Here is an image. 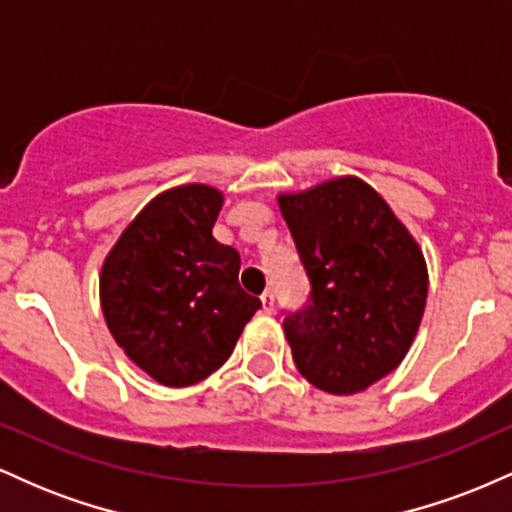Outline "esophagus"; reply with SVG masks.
Here are the masks:
<instances>
[{"label":"esophagus","mask_w":512,"mask_h":512,"mask_svg":"<svg viewBox=\"0 0 512 512\" xmlns=\"http://www.w3.org/2000/svg\"><path fill=\"white\" fill-rule=\"evenodd\" d=\"M260 298H262V310H264V313H274V293L272 291H264Z\"/></svg>","instance_id":"34e87169"}]
</instances>
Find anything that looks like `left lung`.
Returning <instances> with one entry per match:
<instances>
[{"label":"left lung","mask_w":512,"mask_h":512,"mask_svg":"<svg viewBox=\"0 0 512 512\" xmlns=\"http://www.w3.org/2000/svg\"><path fill=\"white\" fill-rule=\"evenodd\" d=\"M276 199L310 279L308 303L284 320L293 363L330 395L366 390L414 342L428 296L424 252L354 175Z\"/></svg>","instance_id":"left-lung-1"}]
</instances>
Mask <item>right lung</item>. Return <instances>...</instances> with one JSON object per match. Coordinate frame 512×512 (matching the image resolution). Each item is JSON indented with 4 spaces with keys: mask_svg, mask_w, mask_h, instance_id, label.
I'll return each instance as SVG.
<instances>
[{
    "mask_svg": "<svg viewBox=\"0 0 512 512\" xmlns=\"http://www.w3.org/2000/svg\"><path fill=\"white\" fill-rule=\"evenodd\" d=\"M223 195L192 182L161 192L122 231L101 269V308L117 346L166 387L228 361L262 308L240 289V255L211 236Z\"/></svg>",
    "mask_w": 512,
    "mask_h": 512,
    "instance_id": "right-lung-1",
    "label": "right lung"
}]
</instances>
